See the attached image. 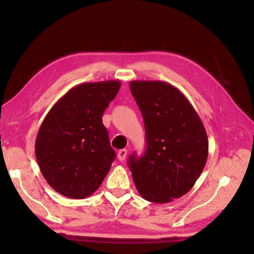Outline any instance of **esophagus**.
Listing matches in <instances>:
<instances>
[{"label":"esophagus","instance_id":"34e87169","mask_svg":"<svg viewBox=\"0 0 254 254\" xmlns=\"http://www.w3.org/2000/svg\"><path fill=\"white\" fill-rule=\"evenodd\" d=\"M127 154V149H122V150H120V151L118 152V158H119V160H120V161H124V160H126Z\"/></svg>","mask_w":254,"mask_h":254}]
</instances>
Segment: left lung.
<instances>
[{"mask_svg":"<svg viewBox=\"0 0 254 254\" xmlns=\"http://www.w3.org/2000/svg\"><path fill=\"white\" fill-rule=\"evenodd\" d=\"M130 89L142 113L147 150L131 154L128 167L144 199L166 204L190 190L208 157L207 133L190 102L171 84L132 80Z\"/></svg>","mask_w":254,"mask_h":254,"instance_id":"1","label":"left lung"}]
</instances>
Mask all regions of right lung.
Wrapping results in <instances>:
<instances>
[{
  "label": "right lung",
  "mask_w": 254,
  "mask_h": 254,
  "mask_svg": "<svg viewBox=\"0 0 254 254\" xmlns=\"http://www.w3.org/2000/svg\"><path fill=\"white\" fill-rule=\"evenodd\" d=\"M120 87V80L77 85L42 121L34 147L37 161L47 183L63 196H91L110 171L115 151L102 115Z\"/></svg>",
  "instance_id": "right-lung-1"
}]
</instances>
